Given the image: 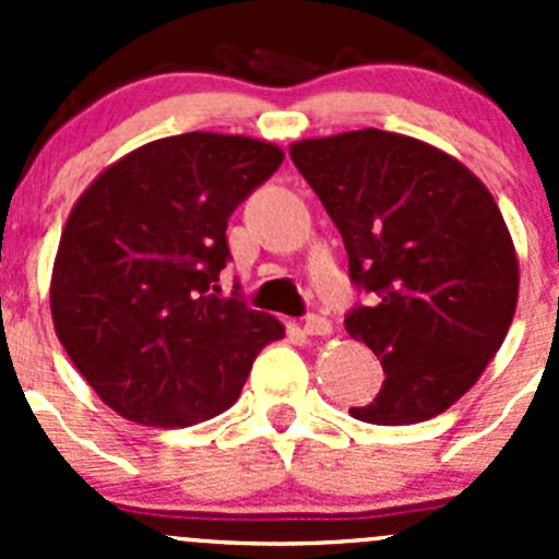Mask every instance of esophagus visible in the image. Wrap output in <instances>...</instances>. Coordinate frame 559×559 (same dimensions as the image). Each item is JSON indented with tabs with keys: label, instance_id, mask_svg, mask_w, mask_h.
Returning <instances> with one entry per match:
<instances>
[{
	"label": "esophagus",
	"instance_id": "34e87169",
	"mask_svg": "<svg viewBox=\"0 0 559 559\" xmlns=\"http://www.w3.org/2000/svg\"><path fill=\"white\" fill-rule=\"evenodd\" d=\"M302 332H306V335H330L332 324L330 319H324V316L308 313L306 324H302Z\"/></svg>",
	"mask_w": 559,
	"mask_h": 559
}]
</instances>
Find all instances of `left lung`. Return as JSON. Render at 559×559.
Segmentation results:
<instances>
[{
    "label": "left lung",
    "instance_id": "obj_1",
    "mask_svg": "<svg viewBox=\"0 0 559 559\" xmlns=\"http://www.w3.org/2000/svg\"><path fill=\"white\" fill-rule=\"evenodd\" d=\"M292 162L341 233L354 286L346 330L386 379L348 408L368 425H416L454 405L498 354L520 262L498 202L465 165L384 129L300 140Z\"/></svg>",
    "mask_w": 559,
    "mask_h": 559
}]
</instances>
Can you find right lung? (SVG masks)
<instances>
[{"instance_id": "right-lung-1", "label": "right lung", "mask_w": 559, "mask_h": 559, "mask_svg": "<svg viewBox=\"0 0 559 559\" xmlns=\"http://www.w3.org/2000/svg\"><path fill=\"white\" fill-rule=\"evenodd\" d=\"M284 162L243 134L186 132L132 151L88 186L50 278L56 335L123 419L191 427L240 397L284 324L218 297L227 218Z\"/></svg>"}]
</instances>
